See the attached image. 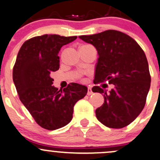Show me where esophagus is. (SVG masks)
<instances>
[{"mask_svg":"<svg viewBox=\"0 0 160 160\" xmlns=\"http://www.w3.org/2000/svg\"><path fill=\"white\" fill-rule=\"evenodd\" d=\"M92 94V88H90V87H88V92H87V95H88V96H90V95Z\"/></svg>","mask_w":160,"mask_h":160,"instance_id":"obj_1","label":"esophagus"}]
</instances>
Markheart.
<instances>
[{
    "label": "heart",
    "instance_id": "b5f03b06",
    "mask_svg": "<svg viewBox=\"0 0 160 160\" xmlns=\"http://www.w3.org/2000/svg\"><path fill=\"white\" fill-rule=\"evenodd\" d=\"M82 46H85V45H82Z\"/></svg>",
    "mask_w": 160,
    "mask_h": 160
}]
</instances>
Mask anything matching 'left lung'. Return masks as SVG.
I'll list each match as a JSON object with an SVG mask.
<instances>
[{"label":"left lung","instance_id":"8db88e82","mask_svg":"<svg viewBox=\"0 0 160 160\" xmlns=\"http://www.w3.org/2000/svg\"><path fill=\"white\" fill-rule=\"evenodd\" d=\"M79 38L97 50L94 83L114 85L109 92L99 86L92 89L103 93L104 102L96 110V118L110 128L126 127L142 111L149 91L151 76L143 50L131 36L117 30Z\"/></svg>","mask_w":160,"mask_h":160}]
</instances>
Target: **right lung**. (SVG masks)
Here are the masks:
<instances>
[{
  "mask_svg": "<svg viewBox=\"0 0 160 160\" xmlns=\"http://www.w3.org/2000/svg\"><path fill=\"white\" fill-rule=\"evenodd\" d=\"M76 39V36H35L22 44L17 55L12 74L17 92L35 121L47 130L70 123L74 106L88 91L78 83H70L63 90L52 85L50 74L59 69L60 50Z\"/></svg>",
  "mask_w": 160,
  "mask_h": 160,
  "instance_id": "obj_1",
  "label": "right lung"
}]
</instances>
